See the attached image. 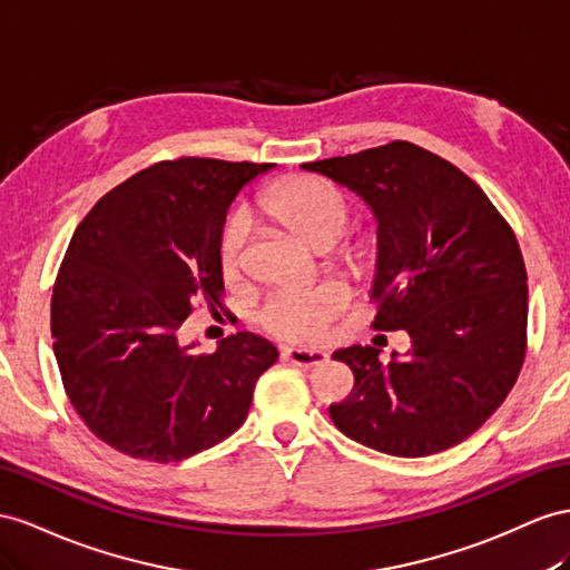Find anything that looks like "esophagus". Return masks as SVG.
<instances>
[{
    "label": "esophagus",
    "instance_id": "obj_1",
    "mask_svg": "<svg viewBox=\"0 0 570 570\" xmlns=\"http://www.w3.org/2000/svg\"><path fill=\"white\" fill-rule=\"evenodd\" d=\"M282 356L301 368H315L330 358L325 352H320V348H284Z\"/></svg>",
    "mask_w": 570,
    "mask_h": 570
}]
</instances>
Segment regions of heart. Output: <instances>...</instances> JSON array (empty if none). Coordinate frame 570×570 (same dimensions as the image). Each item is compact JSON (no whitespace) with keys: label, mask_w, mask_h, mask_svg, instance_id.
<instances>
[{"label":"heart","mask_w":570,"mask_h":570,"mask_svg":"<svg viewBox=\"0 0 570 570\" xmlns=\"http://www.w3.org/2000/svg\"><path fill=\"white\" fill-rule=\"evenodd\" d=\"M259 209L276 224L294 233L313 250L330 253V265L348 274L368 272L377 259V247L371 238L340 243L352 222V207L340 187L315 178L296 175L272 185L259 197ZM247 224L243 214H233L218 233V265L226 279H236L245 262ZM346 305V291L327 282L311 291H282L274 294L257 315L259 325L286 342H313L327 330Z\"/></svg>","instance_id":"b5f03b06"}]
</instances>
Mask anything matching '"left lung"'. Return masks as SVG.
Instances as JSON below:
<instances>
[{"mask_svg": "<svg viewBox=\"0 0 570 570\" xmlns=\"http://www.w3.org/2000/svg\"><path fill=\"white\" fill-rule=\"evenodd\" d=\"M366 199L377 218L375 330H404V358L334 352L354 390L330 406L344 435L397 458L470 438L513 390L528 348V272L513 228L472 178L412 141L303 164Z\"/></svg>", "mask_w": 570, "mask_h": 570, "instance_id": "obj_1", "label": "left lung"}]
</instances>
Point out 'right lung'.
I'll return each mask as SVG.
<instances>
[{"mask_svg": "<svg viewBox=\"0 0 570 570\" xmlns=\"http://www.w3.org/2000/svg\"><path fill=\"white\" fill-rule=\"evenodd\" d=\"M272 166L160 160L77 226L52 288V348L71 406L110 448L180 462L243 426L279 352L236 332L197 354L180 327L197 305L224 308L218 233L238 189Z\"/></svg>", "mask_w": 570, "mask_h": 570, "instance_id": "obj_1", "label": "right lung"}]
</instances>
